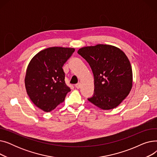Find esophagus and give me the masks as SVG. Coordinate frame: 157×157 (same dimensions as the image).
Instances as JSON below:
<instances>
[{
  "label": "esophagus",
  "instance_id": "obj_1",
  "mask_svg": "<svg viewBox=\"0 0 157 157\" xmlns=\"http://www.w3.org/2000/svg\"><path fill=\"white\" fill-rule=\"evenodd\" d=\"M75 86H76V88L79 89V88H80V87H81V84H80L79 83H77V84L75 85Z\"/></svg>",
  "mask_w": 157,
  "mask_h": 157
}]
</instances>
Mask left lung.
I'll return each instance as SVG.
<instances>
[{"label":"left lung","instance_id":"8db88e82","mask_svg":"<svg viewBox=\"0 0 157 157\" xmlns=\"http://www.w3.org/2000/svg\"><path fill=\"white\" fill-rule=\"evenodd\" d=\"M78 53L89 63L94 76V94L88 100L103 110L117 108L132 87V70L125 53L99 44L81 48Z\"/></svg>","mask_w":157,"mask_h":157}]
</instances>
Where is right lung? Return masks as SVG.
<instances>
[{
	"instance_id": "obj_1",
	"label": "right lung",
	"mask_w": 157,
	"mask_h": 157,
	"mask_svg": "<svg viewBox=\"0 0 157 157\" xmlns=\"http://www.w3.org/2000/svg\"><path fill=\"white\" fill-rule=\"evenodd\" d=\"M74 51L72 48H48L37 53L29 63L25 78L26 91L41 110H53L71 91L65 83L62 67Z\"/></svg>"
}]
</instances>
